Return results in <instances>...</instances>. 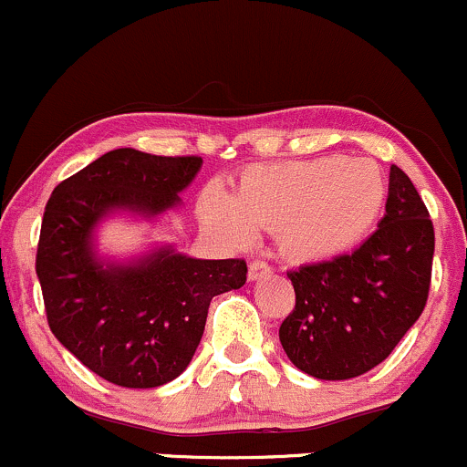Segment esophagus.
Segmentation results:
<instances>
[{"label":"esophagus","instance_id":"34e87169","mask_svg":"<svg viewBox=\"0 0 467 467\" xmlns=\"http://www.w3.org/2000/svg\"><path fill=\"white\" fill-rule=\"evenodd\" d=\"M265 275H270V265L265 264L264 259H253V261H250V265H248V279L250 281H257V279H261V276H265Z\"/></svg>","mask_w":467,"mask_h":467}]
</instances>
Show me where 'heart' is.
<instances>
[{"label":"heart","mask_w":467,"mask_h":467,"mask_svg":"<svg viewBox=\"0 0 467 467\" xmlns=\"http://www.w3.org/2000/svg\"><path fill=\"white\" fill-rule=\"evenodd\" d=\"M386 177L375 161L327 155L245 171L230 202L203 197V217L233 242L254 228H275L292 261H324L346 253L372 228L386 202Z\"/></svg>","instance_id":"obj_1"}]
</instances>
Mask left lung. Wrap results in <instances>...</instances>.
<instances>
[{
	"label": "left lung",
	"instance_id": "8db88e82",
	"mask_svg": "<svg viewBox=\"0 0 467 467\" xmlns=\"http://www.w3.org/2000/svg\"><path fill=\"white\" fill-rule=\"evenodd\" d=\"M434 225L421 194L390 166L386 214L350 254L290 270L295 308L279 327L285 355L326 381L361 377L421 317L432 279Z\"/></svg>",
	"mask_w": 467,
	"mask_h": 467
}]
</instances>
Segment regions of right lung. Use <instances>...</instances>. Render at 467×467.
Here are the masks:
<instances>
[{
  "label": "right lung",
  "mask_w": 467,
  "mask_h": 467,
  "mask_svg": "<svg viewBox=\"0 0 467 467\" xmlns=\"http://www.w3.org/2000/svg\"><path fill=\"white\" fill-rule=\"evenodd\" d=\"M202 157L117 148L64 179L44 208L37 270L50 330L88 370L121 388H157L188 368L213 296L245 284L244 259L161 250L137 265H104L90 234L112 208L175 206Z\"/></svg>",
  "instance_id": "1"
}]
</instances>
